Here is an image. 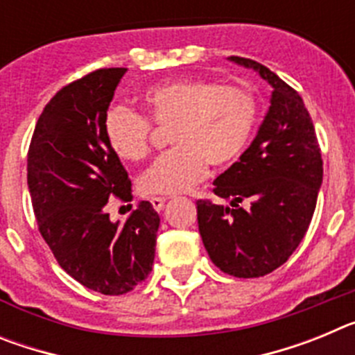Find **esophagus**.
Segmentation results:
<instances>
[{
    "instance_id": "34e87169",
    "label": "esophagus",
    "mask_w": 355,
    "mask_h": 355,
    "mask_svg": "<svg viewBox=\"0 0 355 355\" xmlns=\"http://www.w3.org/2000/svg\"><path fill=\"white\" fill-rule=\"evenodd\" d=\"M165 200H167L165 197H150V205H153L156 211H159L165 206Z\"/></svg>"
}]
</instances>
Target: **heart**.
Here are the masks:
<instances>
[{"instance_id": "heart-1", "label": "heart", "mask_w": 355, "mask_h": 355, "mask_svg": "<svg viewBox=\"0 0 355 355\" xmlns=\"http://www.w3.org/2000/svg\"><path fill=\"white\" fill-rule=\"evenodd\" d=\"M147 118L171 126L172 147L140 174L147 196H178L205 180L208 165L224 167L245 150L258 122V101L247 89L216 81L183 78L155 85L142 96ZM110 149L124 162L149 153L150 124L128 106H112L105 115Z\"/></svg>"}]
</instances>
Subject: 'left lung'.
<instances>
[{
	"mask_svg": "<svg viewBox=\"0 0 355 355\" xmlns=\"http://www.w3.org/2000/svg\"><path fill=\"white\" fill-rule=\"evenodd\" d=\"M229 60L268 81L270 106L252 144L213 181L215 196L229 206L197 200V220L215 266L250 279L274 272L299 247L315 213L324 162L299 92L258 62Z\"/></svg>",
	"mask_w": 355,
	"mask_h": 355,
	"instance_id": "1",
	"label": "left lung"
}]
</instances>
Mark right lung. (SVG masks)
<instances>
[{
    "label": "right lung",
    "mask_w": 355,
    "mask_h": 355,
    "mask_svg": "<svg viewBox=\"0 0 355 355\" xmlns=\"http://www.w3.org/2000/svg\"><path fill=\"white\" fill-rule=\"evenodd\" d=\"M128 69H97L55 94L28 150V188L39 231L58 265L89 290L122 295L153 270L159 216L142 200L124 224L112 196L131 200V181L105 137V115Z\"/></svg>",
    "instance_id": "add662e5"
}]
</instances>
